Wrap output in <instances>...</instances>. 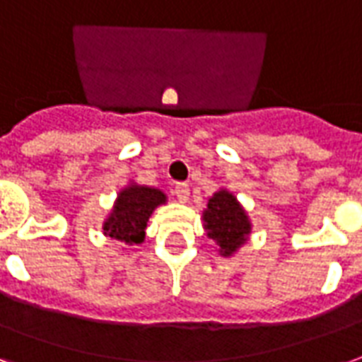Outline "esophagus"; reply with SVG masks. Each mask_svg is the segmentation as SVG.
I'll return each instance as SVG.
<instances>
[{"label":"esophagus","instance_id":"1","mask_svg":"<svg viewBox=\"0 0 362 362\" xmlns=\"http://www.w3.org/2000/svg\"><path fill=\"white\" fill-rule=\"evenodd\" d=\"M175 197H177L179 202H187L189 200V197H191V189H189V185L187 183H177L175 185Z\"/></svg>","mask_w":362,"mask_h":362}]
</instances>
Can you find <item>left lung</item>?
<instances>
[{
    "mask_svg": "<svg viewBox=\"0 0 362 362\" xmlns=\"http://www.w3.org/2000/svg\"><path fill=\"white\" fill-rule=\"evenodd\" d=\"M202 226L206 235L216 243L218 255L233 257L249 241L252 221L233 192L220 187L208 197L206 208L202 210Z\"/></svg>",
    "mask_w": 362,
    "mask_h": 362,
    "instance_id": "left-lung-1",
    "label": "left lung"
}]
</instances>
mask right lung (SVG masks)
I'll use <instances>...</instances> for the list:
<instances>
[{
  "label": "right lung",
  "instance_id": "1",
  "mask_svg": "<svg viewBox=\"0 0 362 362\" xmlns=\"http://www.w3.org/2000/svg\"><path fill=\"white\" fill-rule=\"evenodd\" d=\"M165 202L168 197L163 191L129 179L127 185L121 187L112 210L105 216L102 233L123 245H141L146 237L150 216Z\"/></svg>",
  "mask_w": 362,
  "mask_h": 362
}]
</instances>
